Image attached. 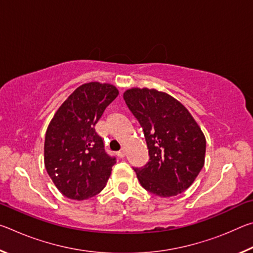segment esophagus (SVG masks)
Masks as SVG:
<instances>
[{
	"mask_svg": "<svg viewBox=\"0 0 253 253\" xmlns=\"http://www.w3.org/2000/svg\"><path fill=\"white\" fill-rule=\"evenodd\" d=\"M117 156L119 157V158H124V157H125L126 156V151H125V149H121V151H119L118 153H117Z\"/></svg>",
	"mask_w": 253,
	"mask_h": 253,
	"instance_id": "esophagus-1",
	"label": "esophagus"
}]
</instances>
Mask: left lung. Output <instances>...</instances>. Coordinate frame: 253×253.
<instances>
[{"mask_svg":"<svg viewBox=\"0 0 253 253\" xmlns=\"http://www.w3.org/2000/svg\"><path fill=\"white\" fill-rule=\"evenodd\" d=\"M124 100L139 122L149 161L134 170L145 190L169 198L193 184L204 166L207 140L185 107L156 89L131 88Z\"/></svg>","mask_w":253,"mask_h":253,"instance_id":"obj_1","label":"left lung"}]
</instances>
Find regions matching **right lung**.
Instances as JSON below:
<instances>
[{
	"mask_svg": "<svg viewBox=\"0 0 253 253\" xmlns=\"http://www.w3.org/2000/svg\"><path fill=\"white\" fill-rule=\"evenodd\" d=\"M118 93L109 84H81L49 124L44 140L45 169L67 198H92L108 181L116 158L106 153L95 126Z\"/></svg>",
	"mask_w": 253,
	"mask_h": 253,
	"instance_id": "1",
	"label": "right lung"
}]
</instances>
